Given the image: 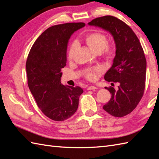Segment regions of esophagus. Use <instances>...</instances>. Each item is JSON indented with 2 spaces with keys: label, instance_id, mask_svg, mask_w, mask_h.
I'll return each mask as SVG.
<instances>
[{
  "label": "esophagus",
  "instance_id": "esophagus-1",
  "mask_svg": "<svg viewBox=\"0 0 159 159\" xmlns=\"http://www.w3.org/2000/svg\"><path fill=\"white\" fill-rule=\"evenodd\" d=\"M97 89V88L95 87V86H89L87 88V90H95Z\"/></svg>",
  "mask_w": 159,
  "mask_h": 159
}]
</instances>
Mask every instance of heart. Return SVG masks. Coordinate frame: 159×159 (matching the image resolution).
<instances>
[{
	"label": "heart",
	"instance_id": "1",
	"mask_svg": "<svg viewBox=\"0 0 159 159\" xmlns=\"http://www.w3.org/2000/svg\"><path fill=\"white\" fill-rule=\"evenodd\" d=\"M84 40L91 50L95 52L100 53L103 59L107 61H112L116 56V49L113 44H108L107 36L99 32H93L88 34L84 37ZM77 44L72 43L68 51V59L71 60L74 58L77 49ZM102 73V70L99 67L90 68L85 71V78L90 81L97 79L98 75Z\"/></svg>",
	"mask_w": 159,
	"mask_h": 159
}]
</instances>
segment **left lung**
<instances>
[{
  "mask_svg": "<svg viewBox=\"0 0 159 159\" xmlns=\"http://www.w3.org/2000/svg\"><path fill=\"white\" fill-rule=\"evenodd\" d=\"M88 25L102 28L113 36L116 56L104 78L113 85L117 84L118 89L105 88L111 93V98L103 108L113 117H124L136 108L144 94L147 68L145 53L133 30L117 18L98 17Z\"/></svg>",
  "mask_w": 159,
  "mask_h": 159,
  "instance_id": "obj_1",
  "label": "left lung"
}]
</instances>
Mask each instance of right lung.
Returning a JSON list of instances; mask_svg holds the SVG:
<instances>
[{"label":"right lung","mask_w":159,"mask_h":159,"mask_svg":"<svg viewBox=\"0 0 159 159\" xmlns=\"http://www.w3.org/2000/svg\"><path fill=\"white\" fill-rule=\"evenodd\" d=\"M84 22L65 23L46 29L34 43L26 68L28 85L38 107L46 117L63 121L78 109L79 98L84 93L79 86L61 84V70L66 65L68 40Z\"/></svg>","instance_id":"obj_1"}]
</instances>
